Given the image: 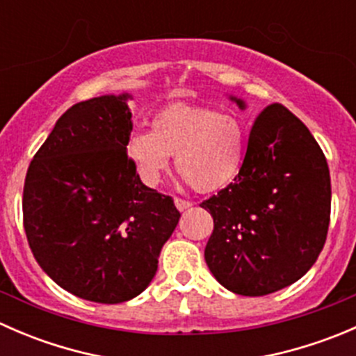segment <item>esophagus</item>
Wrapping results in <instances>:
<instances>
[{"label":"esophagus","mask_w":356,"mask_h":356,"mask_svg":"<svg viewBox=\"0 0 356 356\" xmlns=\"http://www.w3.org/2000/svg\"><path fill=\"white\" fill-rule=\"evenodd\" d=\"M174 203H175V207H177L179 210H181V211L188 210V208H191V207H193V203H191V201H188V200H182V198H175V200H174Z\"/></svg>","instance_id":"1"}]
</instances>
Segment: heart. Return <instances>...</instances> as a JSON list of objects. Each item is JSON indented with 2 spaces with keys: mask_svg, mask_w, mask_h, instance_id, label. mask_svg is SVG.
<instances>
[{
  "mask_svg": "<svg viewBox=\"0 0 356 356\" xmlns=\"http://www.w3.org/2000/svg\"><path fill=\"white\" fill-rule=\"evenodd\" d=\"M127 153L146 184H158L174 156L175 168L195 191L215 193L241 170L245 129L238 117L210 106L170 105L152 118L149 132L129 138Z\"/></svg>",
  "mask_w": 356,
  "mask_h": 356,
  "instance_id": "b5f03b06",
  "label": "heart"
}]
</instances>
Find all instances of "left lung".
<instances>
[{
    "label": "left lung",
    "instance_id": "1",
    "mask_svg": "<svg viewBox=\"0 0 356 356\" xmlns=\"http://www.w3.org/2000/svg\"><path fill=\"white\" fill-rule=\"evenodd\" d=\"M200 207L213 217L204 260L215 279L236 294L265 296L303 277L325 245L327 160L307 125L272 103L254 118L238 177Z\"/></svg>",
    "mask_w": 356,
    "mask_h": 356
}]
</instances>
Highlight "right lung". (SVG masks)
<instances>
[{"instance_id": "1", "label": "right lung", "mask_w": 356, "mask_h": 356, "mask_svg": "<svg viewBox=\"0 0 356 356\" xmlns=\"http://www.w3.org/2000/svg\"><path fill=\"white\" fill-rule=\"evenodd\" d=\"M125 99L102 96L70 106L32 158L24 184V229L35 261L60 288L95 303L143 293L181 217L172 196L136 174Z\"/></svg>"}]
</instances>
